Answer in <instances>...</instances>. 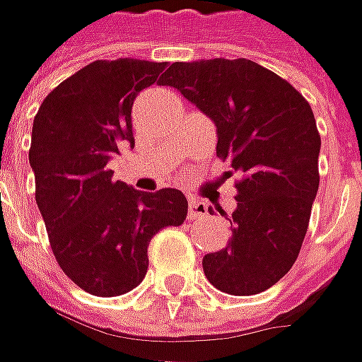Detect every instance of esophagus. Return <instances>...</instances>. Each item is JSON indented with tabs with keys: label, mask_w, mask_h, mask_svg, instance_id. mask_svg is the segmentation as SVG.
<instances>
[{
	"label": "esophagus",
	"mask_w": 362,
	"mask_h": 362,
	"mask_svg": "<svg viewBox=\"0 0 362 362\" xmlns=\"http://www.w3.org/2000/svg\"><path fill=\"white\" fill-rule=\"evenodd\" d=\"M204 216H208V204L200 202V200H194V198H190V202H188V218L198 220V218H204Z\"/></svg>",
	"instance_id": "1"
}]
</instances>
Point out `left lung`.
<instances>
[{
    "label": "left lung",
    "instance_id": "obj_1",
    "mask_svg": "<svg viewBox=\"0 0 362 362\" xmlns=\"http://www.w3.org/2000/svg\"><path fill=\"white\" fill-rule=\"evenodd\" d=\"M218 130L216 156L234 182L232 238L204 256L208 281L236 296L258 294L291 270L318 190L320 134L298 90L250 59L174 62L162 78Z\"/></svg>",
    "mask_w": 362,
    "mask_h": 362
}]
</instances>
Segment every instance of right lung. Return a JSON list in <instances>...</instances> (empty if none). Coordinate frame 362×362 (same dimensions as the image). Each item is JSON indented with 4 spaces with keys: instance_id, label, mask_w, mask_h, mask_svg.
Wrapping results in <instances>:
<instances>
[{
    "instance_id": "add662e5",
    "label": "right lung",
    "mask_w": 362,
    "mask_h": 362,
    "mask_svg": "<svg viewBox=\"0 0 362 362\" xmlns=\"http://www.w3.org/2000/svg\"><path fill=\"white\" fill-rule=\"evenodd\" d=\"M166 62L98 59L54 88L33 118L35 202L57 264L81 291L118 296L148 272L154 234L186 220L176 188L138 192L112 180L107 160L134 146L132 106Z\"/></svg>"
}]
</instances>
